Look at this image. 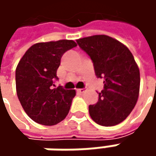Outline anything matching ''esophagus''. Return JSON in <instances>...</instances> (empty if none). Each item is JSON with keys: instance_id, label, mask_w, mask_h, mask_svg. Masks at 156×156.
<instances>
[{"instance_id": "esophagus-1", "label": "esophagus", "mask_w": 156, "mask_h": 156, "mask_svg": "<svg viewBox=\"0 0 156 156\" xmlns=\"http://www.w3.org/2000/svg\"><path fill=\"white\" fill-rule=\"evenodd\" d=\"M76 92L78 94H83L85 92V90L84 89H82V88H80V89H76Z\"/></svg>"}]
</instances>
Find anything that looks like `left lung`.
Masks as SVG:
<instances>
[{
  "label": "left lung",
  "instance_id": "1",
  "mask_svg": "<svg viewBox=\"0 0 156 156\" xmlns=\"http://www.w3.org/2000/svg\"><path fill=\"white\" fill-rule=\"evenodd\" d=\"M92 60L104 87L98 101L89 105L94 122L105 127L123 122L135 108L140 91V70L132 53L110 36L99 34L76 40Z\"/></svg>",
  "mask_w": 156,
  "mask_h": 156
}]
</instances>
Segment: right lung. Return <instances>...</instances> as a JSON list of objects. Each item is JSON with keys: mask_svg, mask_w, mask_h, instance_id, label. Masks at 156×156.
<instances>
[{"mask_svg": "<svg viewBox=\"0 0 156 156\" xmlns=\"http://www.w3.org/2000/svg\"><path fill=\"white\" fill-rule=\"evenodd\" d=\"M72 40L39 42L24 54L15 70L18 99L34 122L52 126L69 114L75 90L55 87L63 54L76 47Z\"/></svg>", "mask_w": 156, "mask_h": 156, "instance_id": "1", "label": "right lung"}]
</instances>
